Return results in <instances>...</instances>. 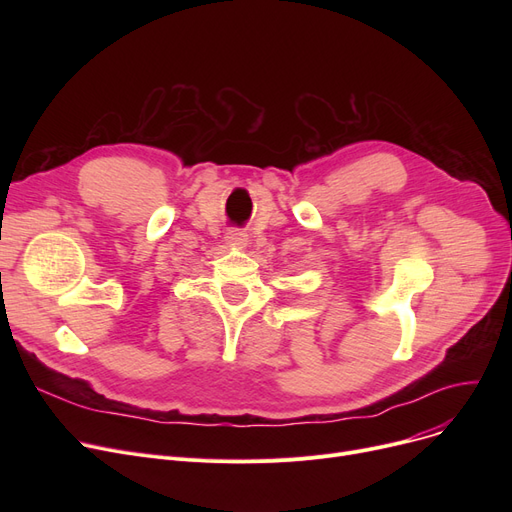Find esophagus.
<instances>
[{
    "label": "esophagus",
    "mask_w": 512,
    "mask_h": 512,
    "mask_svg": "<svg viewBox=\"0 0 512 512\" xmlns=\"http://www.w3.org/2000/svg\"><path fill=\"white\" fill-rule=\"evenodd\" d=\"M224 238H226L224 242L230 249H245L249 245V236L240 230H230Z\"/></svg>",
    "instance_id": "1"
}]
</instances>
